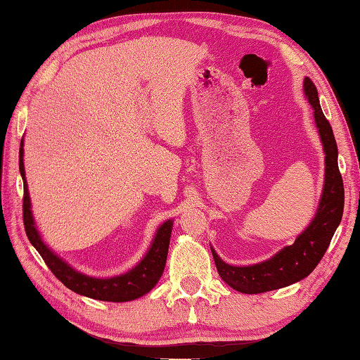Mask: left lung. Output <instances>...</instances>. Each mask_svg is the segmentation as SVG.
Returning a JSON list of instances; mask_svg holds the SVG:
<instances>
[{"instance_id":"left-lung-1","label":"left lung","mask_w":360,"mask_h":360,"mask_svg":"<svg viewBox=\"0 0 360 360\" xmlns=\"http://www.w3.org/2000/svg\"><path fill=\"white\" fill-rule=\"evenodd\" d=\"M304 94L314 108V119L325 150V187L316 218L290 246L281 249L267 262L254 266H231L212 249L219 277L243 294H259L300 281L316 269L330 246L335 229L340 224L345 190L338 164V143L333 128L320 108L317 88L309 77L304 79Z\"/></svg>"}]
</instances>
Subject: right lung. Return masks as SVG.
<instances>
[{
    "label": "right lung",
    "instance_id": "obj_1",
    "mask_svg": "<svg viewBox=\"0 0 360 360\" xmlns=\"http://www.w3.org/2000/svg\"><path fill=\"white\" fill-rule=\"evenodd\" d=\"M20 173L22 176V184H25V195H22V223L30 244L38 250V254L44 259L46 266L51 272L63 283L66 288H70L74 292L80 295H86L89 298L103 302H129L134 298H139L155 288L160 275L164 272L165 259L168 254V244H170L172 235V221L165 223L158 229L148 254L145 255L142 262L128 271L124 275L112 278H93L80 272H75L71 266H68L62 258L53 255L46 248L38 235L32 212H30V200L27 192V182L25 178V164H22V142L20 148Z\"/></svg>",
    "mask_w": 360,
    "mask_h": 360
}]
</instances>
